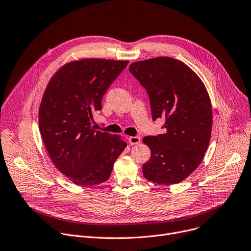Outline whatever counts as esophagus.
<instances>
[{"label":"esophagus","instance_id":"1","mask_svg":"<svg viewBox=\"0 0 251 251\" xmlns=\"http://www.w3.org/2000/svg\"><path fill=\"white\" fill-rule=\"evenodd\" d=\"M128 142L130 143V145H137L141 143V138L136 136V137H129L128 138Z\"/></svg>","mask_w":251,"mask_h":251}]
</instances>
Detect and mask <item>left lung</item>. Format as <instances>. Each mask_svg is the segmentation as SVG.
I'll use <instances>...</instances> for the list:
<instances>
[{
  "label": "left lung",
  "mask_w": 251,
  "mask_h": 251,
  "mask_svg": "<svg viewBox=\"0 0 251 251\" xmlns=\"http://www.w3.org/2000/svg\"><path fill=\"white\" fill-rule=\"evenodd\" d=\"M129 72L147 90L151 119L165 120L164 133L145 137L151 159L143 165L145 178L173 185L185 180L202 162L212 128V106L199 76L171 58L138 61Z\"/></svg>",
  "instance_id": "1"
}]
</instances>
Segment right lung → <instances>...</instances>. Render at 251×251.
<instances>
[{"instance_id": "right-lung-1", "label": "right lung", "mask_w": 251, "mask_h": 251, "mask_svg": "<svg viewBox=\"0 0 251 251\" xmlns=\"http://www.w3.org/2000/svg\"><path fill=\"white\" fill-rule=\"evenodd\" d=\"M128 61L82 59L62 66L49 81L39 108V128L49 156L80 186L105 182L126 147L121 137L95 130L93 111Z\"/></svg>"}]
</instances>
